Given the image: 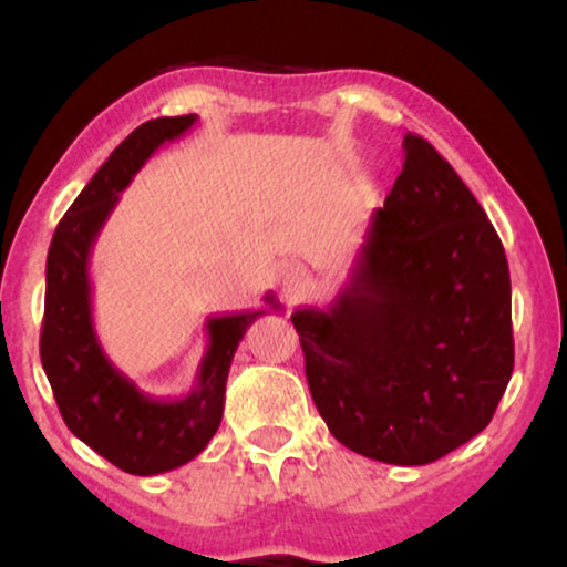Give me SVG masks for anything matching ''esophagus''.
Wrapping results in <instances>:
<instances>
[{
  "instance_id": "34e87169",
  "label": "esophagus",
  "mask_w": 567,
  "mask_h": 567,
  "mask_svg": "<svg viewBox=\"0 0 567 567\" xmlns=\"http://www.w3.org/2000/svg\"><path fill=\"white\" fill-rule=\"evenodd\" d=\"M309 285L311 277L301 264H285L282 269H279V288H282V296L288 298L290 303L303 298L306 292H309Z\"/></svg>"
}]
</instances>
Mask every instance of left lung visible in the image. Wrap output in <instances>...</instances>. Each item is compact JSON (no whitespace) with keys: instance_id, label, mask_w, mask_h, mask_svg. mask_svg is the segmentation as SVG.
Returning a JSON list of instances; mask_svg holds the SVG:
<instances>
[{"instance_id":"obj_1","label":"left lung","mask_w":567,"mask_h":567,"mask_svg":"<svg viewBox=\"0 0 567 567\" xmlns=\"http://www.w3.org/2000/svg\"><path fill=\"white\" fill-rule=\"evenodd\" d=\"M370 218L347 282L296 309L306 381L330 434L396 466L442 458L491 424L514 368L504 245L419 135Z\"/></svg>"}]
</instances>
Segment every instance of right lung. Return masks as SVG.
Instances as JSON below:
<instances>
[{
    "label": "right lung",
    "mask_w": 567,
    "mask_h": 567,
    "mask_svg": "<svg viewBox=\"0 0 567 567\" xmlns=\"http://www.w3.org/2000/svg\"><path fill=\"white\" fill-rule=\"evenodd\" d=\"M197 125V114L159 116L135 127L69 207L48 252L44 322L39 338L42 368L66 426L97 455L127 474L152 477L178 470L205 451L224 415L229 368L250 328L266 311L282 309L275 292L266 309L207 320V351L197 383L181 400L146 394L109 360L93 322L90 252L106 218L135 173L162 143Z\"/></svg>",
    "instance_id": "add662e5"
}]
</instances>
